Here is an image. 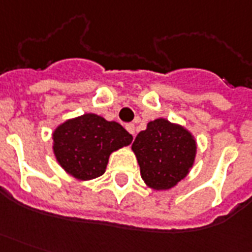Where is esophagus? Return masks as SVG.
<instances>
[{"label":"esophagus","instance_id":"obj_1","mask_svg":"<svg viewBox=\"0 0 252 252\" xmlns=\"http://www.w3.org/2000/svg\"><path fill=\"white\" fill-rule=\"evenodd\" d=\"M126 129L129 132L132 136H135V124H133V123H128V124H126Z\"/></svg>","mask_w":252,"mask_h":252}]
</instances>
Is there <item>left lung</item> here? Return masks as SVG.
I'll return each mask as SVG.
<instances>
[{"mask_svg":"<svg viewBox=\"0 0 252 252\" xmlns=\"http://www.w3.org/2000/svg\"><path fill=\"white\" fill-rule=\"evenodd\" d=\"M132 151L145 184L154 189H169L192 168L196 141L184 126L156 119L136 136Z\"/></svg>","mask_w":252,"mask_h":252,"instance_id":"left-lung-1","label":"left lung"}]
</instances>
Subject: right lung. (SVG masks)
Instances as JSON below:
<instances>
[{
  "label": "right lung",
  "mask_w": 252,
  "mask_h": 252,
  "mask_svg": "<svg viewBox=\"0 0 252 252\" xmlns=\"http://www.w3.org/2000/svg\"><path fill=\"white\" fill-rule=\"evenodd\" d=\"M53 152L59 164L79 180L101 176L109 155L132 143V135L116 123L85 113L60 124L53 132Z\"/></svg>",
  "instance_id": "right-lung-1"
}]
</instances>
